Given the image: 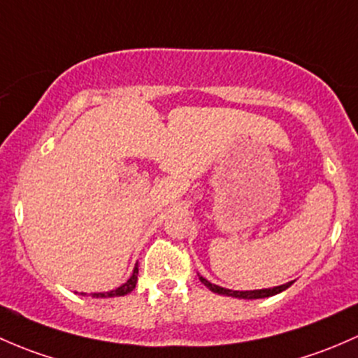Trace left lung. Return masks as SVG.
I'll use <instances>...</instances> for the list:
<instances>
[{
	"mask_svg": "<svg viewBox=\"0 0 358 358\" xmlns=\"http://www.w3.org/2000/svg\"><path fill=\"white\" fill-rule=\"evenodd\" d=\"M200 281L208 288L210 291L217 294H224V296H233V298H243V300H259V298H268V296H274V294L281 293V291L288 289L293 281L286 282V285L281 286H274V288H265V289H250V291H234V289H227L222 288L219 285H212L208 279H205L203 275H200Z\"/></svg>",
	"mask_w": 358,
	"mask_h": 358,
	"instance_id": "1",
	"label": "left lung"
}]
</instances>
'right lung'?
Masks as SVG:
<instances>
[{"label": "right lung", "instance_id": "obj_1", "mask_svg": "<svg viewBox=\"0 0 358 358\" xmlns=\"http://www.w3.org/2000/svg\"><path fill=\"white\" fill-rule=\"evenodd\" d=\"M138 274H139V268H138V264L134 265V271H132V275L127 279V281L124 282L122 286H119V288L112 289V291H105V293H91V296L93 298H113V296H124V294L131 293L132 289L136 288V282H138ZM86 296V293H80Z\"/></svg>", "mask_w": 358, "mask_h": 358}]
</instances>
